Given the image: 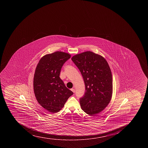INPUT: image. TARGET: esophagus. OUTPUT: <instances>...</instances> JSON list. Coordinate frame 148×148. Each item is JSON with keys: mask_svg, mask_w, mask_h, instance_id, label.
I'll list each match as a JSON object with an SVG mask.
<instances>
[{"mask_svg": "<svg viewBox=\"0 0 148 148\" xmlns=\"http://www.w3.org/2000/svg\"><path fill=\"white\" fill-rule=\"evenodd\" d=\"M71 91H72V92H73L74 93L75 92V89H74V88H72V89H71Z\"/></svg>", "mask_w": 148, "mask_h": 148, "instance_id": "obj_1", "label": "esophagus"}]
</instances>
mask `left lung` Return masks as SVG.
I'll return each instance as SVG.
<instances>
[{
    "instance_id": "left-lung-1",
    "label": "left lung",
    "mask_w": 148,
    "mask_h": 148,
    "mask_svg": "<svg viewBox=\"0 0 148 148\" xmlns=\"http://www.w3.org/2000/svg\"><path fill=\"white\" fill-rule=\"evenodd\" d=\"M71 60L85 84V93L79 99L81 108L90 115L99 113L112 97V77L108 63L102 56L90 51L73 56Z\"/></svg>"
}]
</instances>
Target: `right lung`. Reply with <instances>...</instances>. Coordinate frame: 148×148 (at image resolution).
<instances>
[{"mask_svg": "<svg viewBox=\"0 0 148 148\" xmlns=\"http://www.w3.org/2000/svg\"><path fill=\"white\" fill-rule=\"evenodd\" d=\"M70 57L61 51L47 54L40 59L36 69L33 82L36 97L51 112L60 111L73 94L59 77L63 64Z\"/></svg>", "mask_w": 148, "mask_h": 148, "instance_id": "add662e5", "label": "right lung"}]
</instances>
